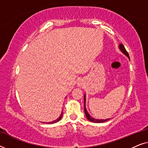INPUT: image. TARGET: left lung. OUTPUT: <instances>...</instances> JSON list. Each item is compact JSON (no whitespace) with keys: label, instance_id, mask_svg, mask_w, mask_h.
<instances>
[{"label":"left lung","instance_id":"obj_1","mask_svg":"<svg viewBox=\"0 0 148 148\" xmlns=\"http://www.w3.org/2000/svg\"><path fill=\"white\" fill-rule=\"evenodd\" d=\"M119 50H120L121 51L123 52V54H125V55L128 58L129 60H130V58H129L128 52L126 51V50H125L124 46H123V44H120V45L119 46ZM86 94H84V112H85V114H86V118H87V119H88V121H91V122H93V123H100L106 122V121L110 120V119H96L93 118L92 116H91V115L89 114L88 112V110H87V109H86Z\"/></svg>","mask_w":148,"mask_h":148}]
</instances>
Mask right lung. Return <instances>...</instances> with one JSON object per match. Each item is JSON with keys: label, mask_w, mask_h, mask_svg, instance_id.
<instances>
[{"label": "right lung", "mask_w": 148, "mask_h": 148, "mask_svg": "<svg viewBox=\"0 0 148 148\" xmlns=\"http://www.w3.org/2000/svg\"><path fill=\"white\" fill-rule=\"evenodd\" d=\"M62 113H63V112H62V111L61 114H60V115L59 116V117H58V118L56 119V120H54V121H51V122L46 123V124H53V123H56L58 122V121H59L60 120V119H61V118H62ZM43 123H45L44 122Z\"/></svg>", "instance_id": "1"}]
</instances>
